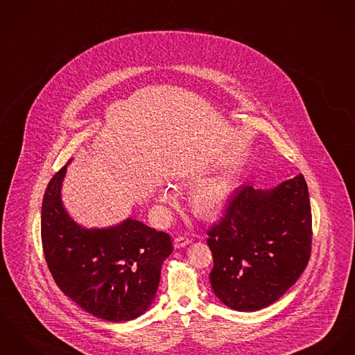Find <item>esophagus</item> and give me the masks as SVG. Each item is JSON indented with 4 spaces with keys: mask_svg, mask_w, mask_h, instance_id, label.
Listing matches in <instances>:
<instances>
[{
    "mask_svg": "<svg viewBox=\"0 0 355 355\" xmlns=\"http://www.w3.org/2000/svg\"><path fill=\"white\" fill-rule=\"evenodd\" d=\"M190 244V239L186 237V236H178L175 240H173V247L175 248H182V247H186Z\"/></svg>",
    "mask_w": 355,
    "mask_h": 355,
    "instance_id": "34e87169",
    "label": "esophagus"
}]
</instances>
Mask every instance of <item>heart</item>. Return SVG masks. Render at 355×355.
Listing matches in <instances>:
<instances>
[{
    "instance_id": "obj_1",
    "label": "heart",
    "mask_w": 355,
    "mask_h": 355,
    "mask_svg": "<svg viewBox=\"0 0 355 355\" xmlns=\"http://www.w3.org/2000/svg\"><path fill=\"white\" fill-rule=\"evenodd\" d=\"M232 182L227 176H217L200 184L191 196L193 211L200 218H211L224 207L232 193ZM166 200V198H162Z\"/></svg>"
}]
</instances>
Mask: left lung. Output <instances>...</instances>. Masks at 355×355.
I'll list each match as a JSON object with an SVG mask.
<instances>
[{"label":"left lung","instance_id":"8db88e82","mask_svg":"<svg viewBox=\"0 0 355 355\" xmlns=\"http://www.w3.org/2000/svg\"><path fill=\"white\" fill-rule=\"evenodd\" d=\"M207 234L214 294L240 312L271 305L295 284L311 258L312 211L304 176L268 191L243 186Z\"/></svg>","mask_w":355,"mask_h":355}]
</instances>
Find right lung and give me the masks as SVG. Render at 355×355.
<instances>
[{
  "instance_id": "1",
  "label": "right lung",
  "mask_w": 355,
  "mask_h": 355,
  "mask_svg": "<svg viewBox=\"0 0 355 355\" xmlns=\"http://www.w3.org/2000/svg\"><path fill=\"white\" fill-rule=\"evenodd\" d=\"M66 165L47 184L42 203V245L49 270L67 297L107 322H128L152 304L171 236L137 220L107 229L77 225L61 202Z\"/></svg>"
}]
</instances>
